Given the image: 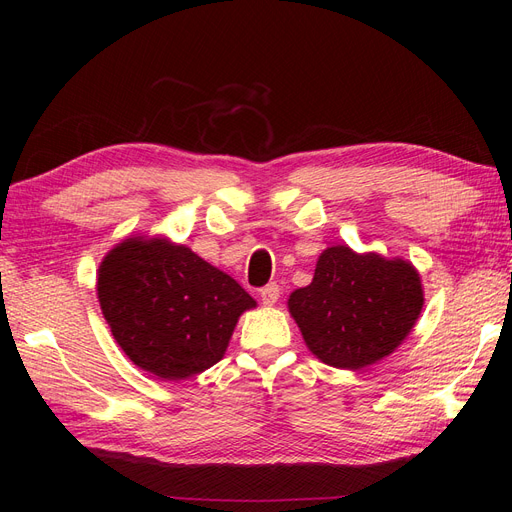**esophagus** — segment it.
<instances>
[{
	"mask_svg": "<svg viewBox=\"0 0 512 512\" xmlns=\"http://www.w3.org/2000/svg\"><path fill=\"white\" fill-rule=\"evenodd\" d=\"M280 299V286L269 284L260 290V301L265 305H275V301Z\"/></svg>",
	"mask_w": 512,
	"mask_h": 512,
	"instance_id": "esophagus-1",
	"label": "esophagus"
}]
</instances>
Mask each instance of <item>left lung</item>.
Wrapping results in <instances>:
<instances>
[{"label":"left lung","instance_id":"left-lung-1","mask_svg":"<svg viewBox=\"0 0 512 512\" xmlns=\"http://www.w3.org/2000/svg\"><path fill=\"white\" fill-rule=\"evenodd\" d=\"M421 273L410 260L333 245L314 280L288 297L307 350L337 369H363L393 354L423 312Z\"/></svg>","mask_w":512,"mask_h":512}]
</instances>
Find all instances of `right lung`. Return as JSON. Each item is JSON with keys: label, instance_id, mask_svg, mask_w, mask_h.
I'll list each match as a JSON object with an SVG mask.
<instances>
[{"label": "right lung", "instance_id": "add662e5", "mask_svg": "<svg viewBox=\"0 0 512 512\" xmlns=\"http://www.w3.org/2000/svg\"><path fill=\"white\" fill-rule=\"evenodd\" d=\"M98 301L128 359L160 380L213 367L256 301L232 277L168 237L130 235L98 269Z\"/></svg>", "mask_w": 512, "mask_h": 512}]
</instances>
